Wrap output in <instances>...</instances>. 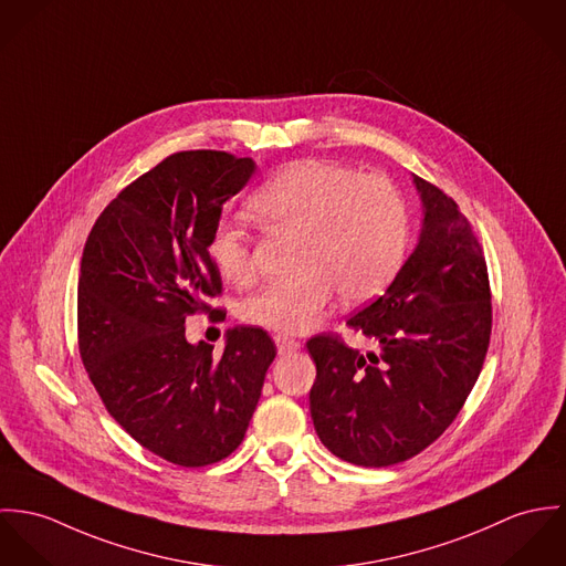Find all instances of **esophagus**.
Segmentation results:
<instances>
[{
    "label": "esophagus",
    "instance_id": "1",
    "mask_svg": "<svg viewBox=\"0 0 566 566\" xmlns=\"http://www.w3.org/2000/svg\"><path fill=\"white\" fill-rule=\"evenodd\" d=\"M275 345H277V352L280 354H293L302 347V343L293 336H286V334H275Z\"/></svg>",
    "mask_w": 566,
    "mask_h": 566
}]
</instances>
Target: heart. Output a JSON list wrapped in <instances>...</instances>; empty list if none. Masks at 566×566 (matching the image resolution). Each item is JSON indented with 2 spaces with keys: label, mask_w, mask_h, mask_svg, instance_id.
I'll use <instances>...</instances> for the list:
<instances>
[{
  "label": "heart",
  "mask_w": 566,
  "mask_h": 566,
  "mask_svg": "<svg viewBox=\"0 0 566 566\" xmlns=\"http://www.w3.org/2000/svg\"><path fill=\"white\" fill-rule=\"evenodd\" d=\"M250 212L266 232L295 237V271L241 306L248 323L277 332L313 327L334 289L347 304L371 300L395 277L408 245V206L399 189L332 160L286 165L253 192ZM208 253L228 282H252L250 237L241 228L219 223Z\"/></svg>",
  "instance_id": "1"
}]
</instances>
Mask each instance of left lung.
<instances>
[{"instance_id": "obj_1", "label": "left lung", "mask_w": 566, "mask_h": 566, "mask_svg": "<svg viewBox=\"0 0 566 566\" xmlns=\"http://www.w3.org/2000/svg\"><path fill=\"white\" fill-rule=\"evenodd\" d=\"M423 201L417 250L392 284L347 325L376 349L338 334L306 345L316 365L311 415L321 442L358 467L399 464L453 423L482 371L493 327L482 245L458 203L415 176Z\"/></svg>"}]
</instances>
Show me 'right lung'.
Masks as SVG:
<instances>
[{"mask_svg":"<svg viewBox=\"0 0 566 566\" xmlns=\"http://www.w3.org/2000/svg\"><path fill=\"white\" fill-rule=\"evenodd\" d=\"M253 169L228 151H176L104 208L82 252V365L127 434L180 467L214 464L243 442L275 358L262 327L230 329L219 358L185 336L190 314L223 316L208 306L223 293L208 243Z\"/></svg>","mask_w":566,"mask_h":566,"instance_id":"obj_1","label":"right lung"}]
</instances>
